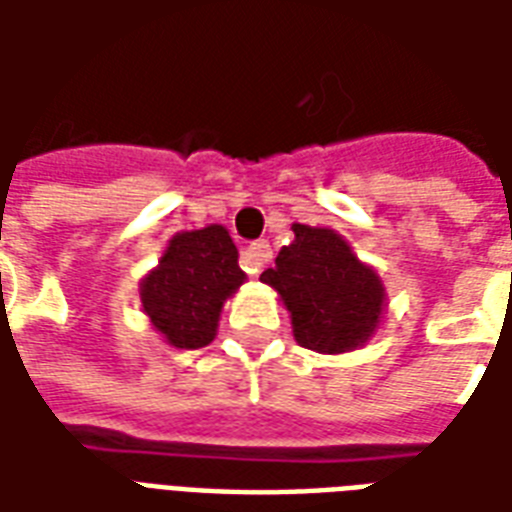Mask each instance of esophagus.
Masks as SVG:
<instances>
[{"label":"esophagus","instance_id":"34e87169","mask_svg":"<svg viewBox=\"0 0 512 512\" xmlns=\"http://www.w3.org/2000/svg\"><path fill=\"white\" fill-rule=\"evenodd\" d=\"M268 257H271V246H268V241H255V244L246 246V252L241 255V266H244L246 274L257 277V274L263 271V266H266Z\"/></svg>","mask_w":512,"mask_h":512}]
</instances>
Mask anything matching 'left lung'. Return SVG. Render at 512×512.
<instances>
[{"label":"left lung","mask_w":512,"mask_h":512,"mask_svg":"<svg viewBox=\"0 0 512 512\" xmlns=\"http://www.w3.org/2000/svg\"><path fill=\"white\" fill-rule=\"evenodd\" d=\"M260 279L290 312L296 343L318 354H348L370 343L386 312L384 279L329 227L293 224L277 266Z\"/></svg>","instance_id":"obj_1"}]
</instances>
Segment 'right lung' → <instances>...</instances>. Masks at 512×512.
Here are the masks:
<instances>
[{"label":"right lung","mask_w":512,"mask_h":512,"mask_svg":"<svg viewBox=\"0 0 512 512\" xmlns=\"http://www.w3.org/2000/svg\"><path fill=\"white\" fill-rule=\"evenodd\" d=\"M246 282L238 249L222 224L180 230L139 282L142 312L161 340L194 351L216 337L224 301Z\"/></svg>","instance_id":"right-lung-1"}]
</instances>
